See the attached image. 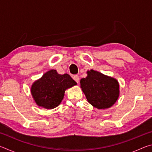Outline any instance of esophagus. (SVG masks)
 Returning <instances> with one entry per match:
<instances>
[{
    "label": "esophagus",
    "instance_id": "esophagus-1",
    "mask_svg": "<svg viewBox=\"0 0 152 152\" xmlns=\"http://www.w3.org/2000/svg\"><path fill=\"white\" fill-rule=\"evenodd\" d=\"M73 79L75 80L77 83H78L79 82V80H80V78H79V76L78 75H75L73 76Z\"/></svg>",
    "mask_w": 152,
    "mask_h": 152
}]
</instances>
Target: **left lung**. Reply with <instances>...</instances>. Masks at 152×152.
Masks as SVG:
<instances>
[{
	"label": "left lung",
	"mask_w": 152,
	"mask_h": 152,
	"mask_svg": "<svg viewBox=\"0 0 152 152\" xmlns=\"http://www.w3.org/2000/svg\"><path fill=\"white\" fill-rule=\"evenodd\" d=\"M80 80V88L90 104L98 109L111 107L119 96V84L117 79L91 70Z\"/></svg>",
	"instance_id": "8db88e82"
}]
</instances>
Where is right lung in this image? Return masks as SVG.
Returning a JSON list of instances; mask_svg holds the SVG:
<instances>
[{
	"label": "right lung",
	"instance_id": "1",
	"mask_svg": "<svg viewBox=\"0 0 152 152\" xmlns=\"http://www.w3.org/2000/svg\"><path fill=\"white\" fill-rule=\"evenodd\" d=\"M76 84L69 74H59L53 69L33 82L31 93L38 107L53 109L61 103L66 90Z\"/></svg>",
	"mask_w": 152,
	"mask_h": 152
}]
</instances>
